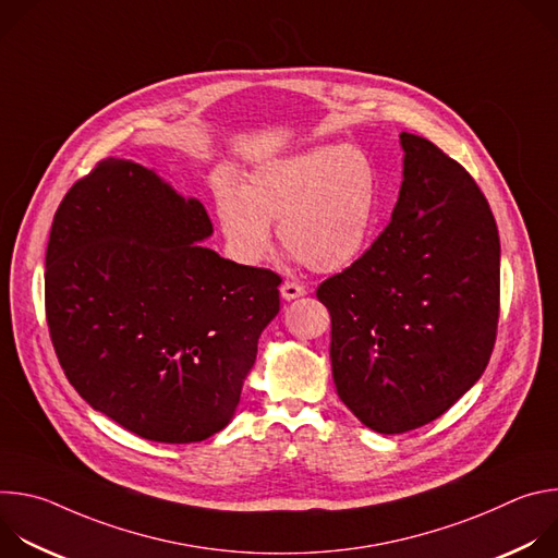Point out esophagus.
Instances as JSON below:
<instances>
[{
	"mask_svg": "<svg viewBox=\"0 0 558 558\" xmlns=\"http://www.w3.org/2000/svg\"><path fill=\"white\" fill-rule=\"evenodd\" d=\"M306 291H304V287L302 284H298V282H282V287H280V295L284 298V300H295V298H300V295H304Z\"/></svg>",
	"mask_w": 558,
	"mask_h": 558,
	"instance_id": "esophagus-1",
	"label": "esophagus"
}]
</instances>
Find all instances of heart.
I'll return each instance as SVG.
<instances>
[{"label": "heart", "mask_w": 558, "mask_h": 558, "mask_svg": "<svg viewBox=\"0 0 558 558\" xmlns=\"http://www.w3.org/2000/svg\"><path fill=\"white\" fill-rule=\"evenodd\" d=\"M379 203V177L366 151L323 145L276 158L243 187L216 183V214L233 256L256 265L278 238L304 267L333 274L351 267L368 245Z\"/></svg>", "instance_id": "b5f03b06"}]
</instances>
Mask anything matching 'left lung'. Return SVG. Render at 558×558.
I'll return each mask as SVG.
<instances>
[{
	"label": "left lung",
	"instance_id": "8db88e82",
	"mask_svg": "<svg viewBox=\"0 0 558 558\" xmlns=\"http://www.w3.org/2000/svg\"><path fill=\"white\" fill-rule=\"evenodd\" d=\"M404 181L390 222L317 287L331 313L340 400L397 435L444 415L488 366L499 323V231L472 177L402 132Z\"/></svg>",
	"mask_w": 558,
	"mask_h": 558
}]
</instances>
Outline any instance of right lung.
Here are the masks:
<instances>
[{"label": "right lung", "mask_w": 558, "mask_h": 558, "mask_svg": "<svg viewBox=\"0 0 558 558\" xmlns=\"http://www.w3.org/2000/svg\"><path fill=\"white\" fill-rule=\"evenodd\" d=\"M198 198L106 158L63 196L46 250V320L84 400L125 430L192 444L241 402L282 278L220 258Z\"/></svg>", "instance_id": "1"}]
</instances>
